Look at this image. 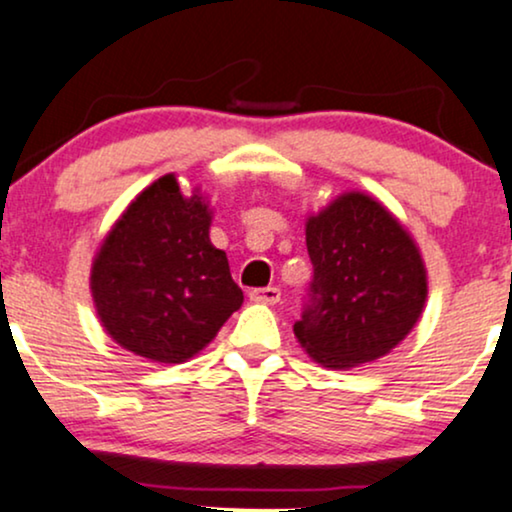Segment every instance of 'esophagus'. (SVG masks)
<instances>
[{
    "instance_id": "obj_1",
    "label": "esophagus",
    "mask_w": 512,
    "mask_h": 512,
    "mask_svg": "<svg viewBox=\"0 0 512 512\" xmlns=\"http://www.w3.org/2000/svg\"><path fill=\"white\" fill-rule=\"evenodd\" d=\"M250 300L252 302H262V304H276L278 300H281V290L274 288V286L252 288L250 290Z\"/></svg>"
}]
</instances>
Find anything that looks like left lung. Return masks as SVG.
<instances>
[{
    "mask_svg": "<svg viewBox=\"0 0 512 512\" xmlns=\"http://www.w3.org/2000/svg\"><path fill=\"white\" fill-rule=\"evenodd\" d=\"M314 281L293 331L316 364L347 371L399 345L428 297L416 241L383 203L342 193L307 219Z\"/></svg>",
    "mask_w": 512,
    "mask_h": 512,
    "instance_id": "1",
    "label": "left lung"
}]
</instances>
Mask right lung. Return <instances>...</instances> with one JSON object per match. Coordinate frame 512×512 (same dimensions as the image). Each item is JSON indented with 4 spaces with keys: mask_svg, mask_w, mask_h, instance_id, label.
Returning a JSON list of instances; mask_svg holds the SVG:
<instances>
[{
    "mask_svg": "<svg viewBox=\"0 0 512 512\" xmlns=\"http://www.w3.org/2000/svg\"><path fill=\"white\" fill-rule=\"evenodd\" d=\"M212 210L181 196L174 174L139 193L103 238L92 264L101 326L120 347L181 364L215 338L243 304L226 252L210 243Z\"/></svg>",
    "mask_w": 512,
    "mask_h": 512,
    "instance_id": "add662e5",
    "label": "right lung"
}]
</instances>
